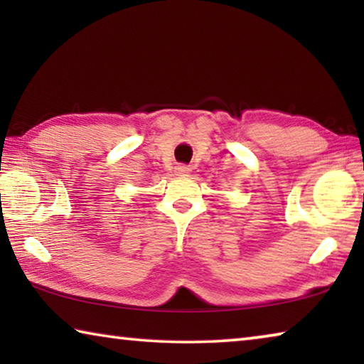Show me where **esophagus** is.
<instances>
[{
  "instance_id": "1",
  "label": "esophagus",
  "mask_w": 364,
  "mask_h": 364,
  "mask_svg": "<svg viewBox=\"0 0 364 364\" xmlns=\"http://www.w3.org/2000/svg\"><path fill=\"white\" fill-rule=\"evenodd\" d=\"M175 173L180 175V176H188L191 173V167H189V165H184V164L176 165Z\"/></svg>"
}]
</instances>
